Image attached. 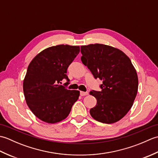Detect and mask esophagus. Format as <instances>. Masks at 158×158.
<instances>
[{"instance_id":"obj_1","label":"esophagus","mask_w":158,"mask_h":158,"mask_svg":"<svg viewBox=\"0 0 158 158\" xmlns=\"http://www.w3.org/2000/svg\"><path fill=\"white\" fill-rule=\"evenodd\" d=\"M88 94V92H80V95L83 96H86Z\"/></svg>"}]
</instances>
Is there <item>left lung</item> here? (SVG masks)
Here are the masks:
<instances>
[{
	"label": "left lung",
	"mask_w": 158,
	"mask_h": 158,
	"mask_svg": "<svg viewBox=\"0 0 158 158\" xmlns=\"http://www.w3.org/2000/svg\"><path fill=\"white\" fill-rule=\"evenodd\" d=\"M82 63L95 79L102 81L100 91L92 90L97 100L90 109L94 119L113 123L125 116L138 91V76L130 58L121 50L102 44L81 46Z\"/></svg>",
	"instance_id": "8db88e82"
}]
</instances>
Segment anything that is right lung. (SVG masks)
Instances as JSON below:
<instances>
[{
    "instance_id": "right-lung-1",
    "label": "right lung",
    "mask_w": 158,
    "mask_h": 158,
    "mask_svg": "<svg viewBox=\"0 0 158 158\" xmlns=\"http://www.w3.org/2000/svg\"><path fill=\"white\" fill-rule=\"evenodd\" d=\"M79 46L59 45L45 49L35 57L28 67L23 89L26 103L36 117L54 123L69 115L79 91L67 89V69L79 54Z\"/></svg>"
}]
</instances>
